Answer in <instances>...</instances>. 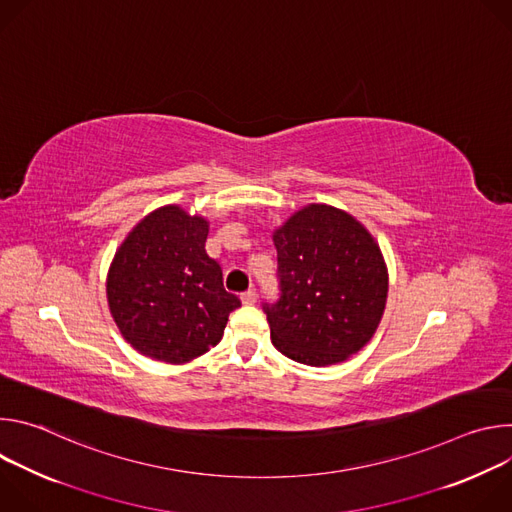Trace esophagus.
<instances>
[{
	"label": "esophagus",
	"instance_id": "esophagus-1",
	"mask_svg": "<svg viewBox=\"0 0 512 512\" xmlns=\"http://www.w3.org/2000/svg\"><path fill=\"white\" fill-rule=\"evenodd\" d=\"M241 302H243L245 306H251V304H255V302H257V294H255V289H247V291H243V294H241Z\"/></svg>",
	"mask_w": 512,
	"mask_h": 512
}]
</instances>
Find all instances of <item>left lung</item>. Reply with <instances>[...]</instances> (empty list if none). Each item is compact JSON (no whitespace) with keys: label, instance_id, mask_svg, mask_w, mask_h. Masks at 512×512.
I'll list each match as a JSON object with an SVG mask.
<instances>
[{"label":"left lung","instance_id":"8db88e82","mask_svg":"<svg viewBox=\"0 0 512 512\" xmlns=\"http://www.w3.org/2000/svg\"><path fill=\"white\" fill-rule=\"evenodd\" d=\"M279 298L263 302L273 346L326 367L367 344L385 310L389 277L379 245L356 218L310 204L273 233Z\"/></svg>","mask_w":512,"mask_h":512}]
</instances>
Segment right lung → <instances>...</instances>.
Listing matches in <instances>:
<instances>
[{"label":"right lung","mask_w":512,"mask_h":512,"mask_svg":"<svg viewBox=\"0 0 512 512\" xmlns=\"http://www.w3.org/2000/svg\"><path fill=\"white\" fill-rule=\"evenodd\" d=\"M208 223L178 206L148 214L115 253L107 277L111 314L133 348L162 362H188L223 338L241 300L204 245Z\"/></svg>","instance_id":"right-lung-1"}]
</instances>
